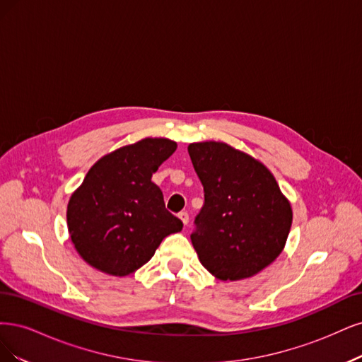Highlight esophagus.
Listing matches in <instances>:
<instances>
[{"label":"esophagus","instance_id":"34e87169","mask_svg":"<svg viewBox=\"0 0 362 362\" xmlns=\"http://www.w3.org/2000/svg\"><path fill=\"white\" fill-rule=\"evenodd\" d=\"M179 218L182 219V223H183L185 226L189 224V215H188V212H180V214H179Z\"/></svg>","mask_w":362,"mask_h":362}]
</instances>
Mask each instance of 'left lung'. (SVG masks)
<instances>
[{"label": "left lung", "mask_w": 362, "mask_h": 362, "mask_svg": "<svg viewBox=\"0 0 362 362\" xmlns=\"http://www.w3.org/2000/svg\"><path fill=\"white\" fill-rule=\"evenodd\" d=\"M188 151L204 188L191 235L198 259L223 281L259 274L284 250L293 219L274 174L226 143H192Z\"/></svg>", "instance_id": "1"}]
</instances>
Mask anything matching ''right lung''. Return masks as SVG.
Masks as SVG:
<instances>
[{
	"instance_id": "add662e5",
	"label": "right lung",
	"mask_w": 362,
	"mask_h": 362,
	"mask_svg": "<svg viewBox=\"0 0 362 362\" xmlns=\"http://www.w3.org/2000/svg\"><path fill=\"white\" fill-rule=\"evenodd\" d=\"M177 144L144 138L100 158L67 204V228L75 250L95 269L126 276L146 264L162 239L183 223L165 209L153 173Z\"/></svg>"
}]
</instances>
